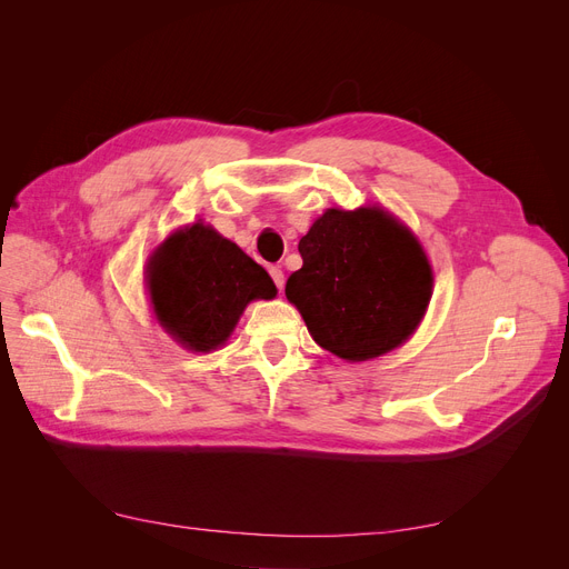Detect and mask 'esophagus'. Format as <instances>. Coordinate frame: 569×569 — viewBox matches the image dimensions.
<instances>
[{
    "instance_id": "1",
    "label": "esophagus",
    "mask_w": 569,
    "mask_h": 569,
    "mask_svg": "<svg viewBox=\"0 0 569 569\" xmlns=\"http://www.w3.org/2000/svg\"><path fill=\"white\" fill-rule=\"evenodd\" d=\"M269 274H272L274 283L279 290H283V283H286V277H283V269L281 267H269Z\"/></svg>"
}]
</instances>
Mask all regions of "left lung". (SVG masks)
I'll list each match as a JSON object with an SVG mask.
<instances>
[{
  "label": "left lung",
  "instance_id": "1",
  "mask_svg": "<svg viewBox=\"0 0 569 569\" xmlns=\"http://www.w3.org/2000/svg\"><path fill=\"white\" fill-rule=\"evenodd\" d=\"M286 283L313 341L346 362L399 348L422 322L433 272L417 237L380 207L327 209Z\"/></svg>",
  "mask_w": 569,
  "mask_h": 569
}]
</instances>
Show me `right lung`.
Returning a JSON list of instances; mask_svg holds the SVG:
<instances>
[{"label":"right lung","mask_w":569,"mask_h":569,"mask_svg":"<svg viewBox=\"0 0 569 569\" xmlns=\"http://www.w3.org/2000/svg\"><path fill=\"white\" fill-rule=\"evenodd\" d=\"M144 281L159 325L196 352L223 346L249 302L277 297L272 277L202 221L174 230L149 256Z\"/></svg>","instance_id":"1"}]
</instances>
